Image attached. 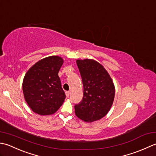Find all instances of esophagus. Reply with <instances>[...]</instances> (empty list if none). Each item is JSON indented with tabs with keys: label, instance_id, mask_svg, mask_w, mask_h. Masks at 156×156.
Listing matches in <instances>:
<instances>
[{
	"label": "esophagus",
	"instance_id": "34e87169",
	"mask_svg": "<svg viewBox=\"0 0 156 156\" xmlns=\"http://www.w3.org/2000/svg\"><path fill=\"white\" fill-rule=\"evenodd\" d=\"M65 94H66V96L67 97V98H69V94H70V92H69V91H66V92H65Z\"/></svg>",
	"mask_w": 156,
	"mask_h": 156
}]
</instances>
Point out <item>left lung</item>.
<instances>
[{
    "mask_svg": "<svg viewBox=\"0 0 156 156\" xmlns=\"http://www.w3.org/2000/svg\"><path fill=\"white\" fill-rule=\"evenodd\" d=\"M83 85V97L75 106L76 116L92 122L103 118L112 106L115 87L104 66L93 59L76 60Z\"/></svg>",
    "mask_w": 156,
    "mask_h": 156,
    "instance_id": "8db88e82",
    "label": "left lung"
}]
</instances>
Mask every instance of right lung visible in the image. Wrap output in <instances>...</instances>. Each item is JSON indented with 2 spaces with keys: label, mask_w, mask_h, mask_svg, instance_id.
<instances>
[{
  "label": "right lung",
  "mask_w": 156,
  "mask_h": 156,
  "mask_svg": "<svg viewBox=\"0 0 156 156\" xmlns=\"http://www.w3.org/2000/svg\"><path fill=\"white\" fill-rule=\"evenodd\" d=\"M64 60L58 56L41 59L28 70L23 80L25 101L34 112L42 116L55 113L66 98L58 77Z\"/></svg>",
  "instance_id": "right-lung-1"
}]
</instances>
